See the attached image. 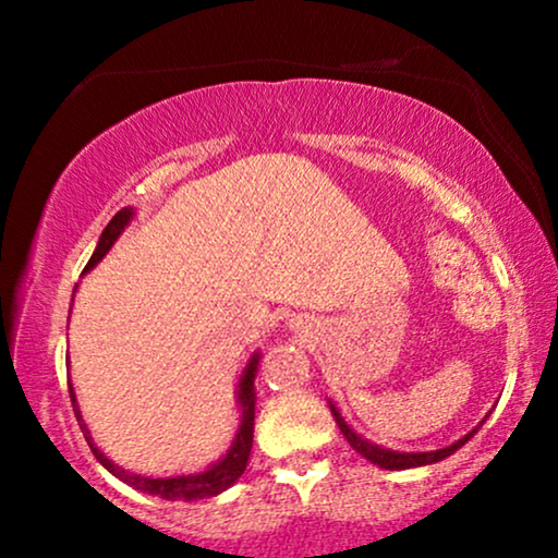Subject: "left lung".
<instances>
[{"label": "left lung", "instance_id": "left-lung-1", "mask_svg": "<svg viewBox=\"0 0 558 558\" xmlns=\"http://www.w3.org/2000/svg\"><path fill=\"white\" fill-rule=\"evenodd\" d=\"M330 412H332V417H336L338 427H341L343 438L349 440V444H351V448H354V451H360L362 457H364V459H369V462H373V464L383 466V470H409V466L435 464V462H440V459L451 457V453L457 451V448H462V446L466 444V440L472 438V433H475V430H472L470 435H464L462 440H457V444H451V446H446V448H438V451H425V453H399V451H388V448L373 446V444H369V440H364L362 435H356L354 430H351L349 425H345L343 417H341V414L336 412V407H332V403H330Z\"/></svg>", "mask_w": 558, "mask_h": 558}]
</instances>
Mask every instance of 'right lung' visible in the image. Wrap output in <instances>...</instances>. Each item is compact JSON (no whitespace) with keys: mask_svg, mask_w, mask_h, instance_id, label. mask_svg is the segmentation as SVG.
Masks as SVG:
<instances>
[{"mask_svg":"<svg viewBox=\"0 0 558 558\" xmlns=\"http://www.w3.org/2000/svg\"><path fill=\"white\" fill-rule=\"evenodd\" d=\"M133 217V209H120L118 215L112 217L110 226L105 228V233H101L99 243H96V252L92 254V259H88L86 270H92V267L105 257L107 252H110V246L118 239L120 233H123V228L128 226V220ZM257 364H259V356H252V362H248V367L243 369V377H241V386H239V403L243 407V420H241V427H239V435H235L233 446H230V451L226 453V459H220L213 470L202 472V475H183V477H141V475H131V472L120 470V466H114L110 459L105 457V453L99 451L92 444V438H88V430L86 425H83L81 420V412L78 407H75V396H73V388H70V401H73V412H75V420H78L83 435H86L88 446H92L94 457L99 459L101 466H107V470L112 472L114 477H120L123 483L131 485V488L136 490H144V493H151V496H159V498H168V501H178V498H183V501H194V498H209V496H217V493H222L230 485L235 483L243 475V470H246V462H248V453H252V438H254V377H257Z\"/></svg>","mask_w":558,"mask_h":558,"instance_id":"obj_1","label":"right lung"}]
</instances>
